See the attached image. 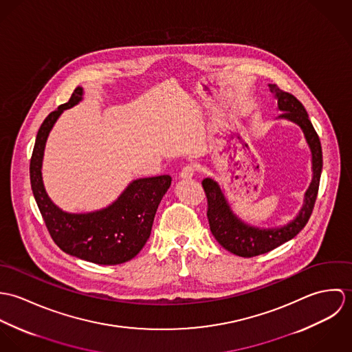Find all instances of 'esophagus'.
<instances>
[{
  "label": "esophagus",
  "mask_w": 352,
  "mask_h": 352,
  "mask_svg": "<svg viewBox=\"0 0 352 352\" xmlns=\"http://www.w3.org/2000/svg\"><path fill=\"white\" fill-rule=\"evenodd\" d=\"M194 175H195V168L192 165H186L180 172L182 179H191L194 177Z\"/></svg>",
  "instance_id": "1"
}]
</instances>
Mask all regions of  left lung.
Returning <instances> with one entry per match:
<instances>
[{
  "label": "left lung",
  "mask_w": 352,
  "mask_h": 352,
  "mask_svg": "<svg viewBox=\"0 0 352 352\" xmlns=\"http://www.w3.org/2000/svg\"><path fill=\"white\" fill-rule=\"evenodd\" d=\"M268 89L278 100V111L282 112L278 119L296 123L303 133L311 154V182L303 195V203L296 218L286 225L275 228H257L244 222L232 210L222 187L214 177L208 176L201 182L208 203L207 218L212 236L225 250L241 257H253L272 251L290 241L301 232L313 211L322 170L320 138L301 101L283 92L275 84H268Z\"/></svg>",
  "instance_id": "obj_1"
}]
</instances>
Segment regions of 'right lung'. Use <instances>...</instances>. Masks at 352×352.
<instances>
[{"label": "right lung", "mask_w": 352, "mask_h": 352, "mask_svg": "<svg viewBox=\"0 0 352 352\" xmlns=\"http://www.w3.org/2000/svg\"><path fill=\"white\" fill-rule=\"evenodd\" d=\"M84 99L76 88L70 100L59 105L42 123L30 164L31 188L54 243L67 254L101 265L122 264L135 257L151 237L155 211L170 187L168 175L133 180L107 207L89 212H67L51 201L42 176L45 148L50 131L65 109Z\"/></svg>", "instance_id": "add662e5"}]
</instances>
